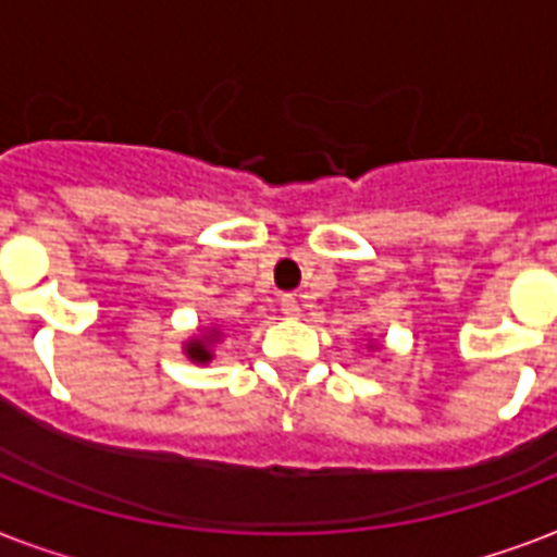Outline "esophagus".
<instances>
[{
    "label": "esophagus",
    "mask_w": 557,
    "mask_h": 557,
    "mask_svg": "<svg viewBox=\"0 0 557 557\" xmlns=\"http://www.w3.org/2000/svg\"><path fill=\"white\" fill-rule=\"evenodd\" d=\"M280 309H283V314H288V318H297V314H300V300H297L295 295H283L280 297Z\"/></svg>",
    "instance_id": "esophagus-1"
}]
</instances>
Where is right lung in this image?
Masks as SVG:
<instances>
[{
	"label": "right lung",
	"instance_id": "obj_1",
	"mask_svg": "<svg viewBox=\"0 0 557 557\" xmlns=\"http://www.w3.org/2000/svg\"><path fill=\"white\" fill-rule=\"evenodd\" d=\"M187 356H190L193 361H208V344H205V341H193L190 347H187Z\"/></svg>",
	"mask_w": 557,
	"mask_h": 557
}]
</instances>
